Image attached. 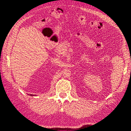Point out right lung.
I'll list each match as a JSON object with an SVG mask.
<instances>
[{"instance_id": "1", "label": "right lung", "mask_w": 131, "mask_h": 131, "mask_svg": "<svg viewBox=\"0 0 131 131\" xmlns=\"http://www.w3.org/2000/svg\"><path fill=\"white\" fill-rule=\"evenodd\" d=\"M30 96H36V95H34H34H32V94H30Z\"/></svg>"}]
</instances>
